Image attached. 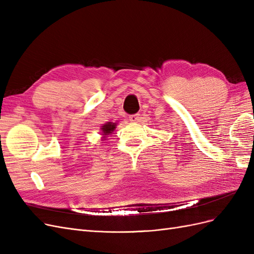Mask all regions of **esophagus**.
Listing matches in <instances>:
<instances>
[{
  "label": "esophagus",
  "instance_id": "obj_1",
  "mask_svg": "<svg viewBox=\"0 0 254 254\" xmlns=\"http://www.w3.org/2000/svg\"><path fill=\"white\" fill-rule=\"evenodd\" d=\"M129 120H130V122H133V123H137L140 121V114H132V115H130L129 117Z\"/></svg>",
  "mask_w": 254,
  "mask_h": 254
}]
</instances>
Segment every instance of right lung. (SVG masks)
I'll list each match as a JSON object with an SVG mask.
<instances>
[{
    "label": "right lung",
    "instance_id": "1",
    "mask_svg": "<svg viewBox=\"0 0 254 254\" xmlns=\"http://www.w3.org/2000/svg\"><path fill=\"white\" fill-rule=\"evenodd\" d=\"M115 126H117V123H111V122L106 123V124H104L102 126L101 130H102V132H103V135H104L103 137H104V139H106L107 135H109L110 133H112V131H114V129L117 128Z\"/></svg>",
    "mask_w": 254,
    "mask_h": 254
}]
</instances>
